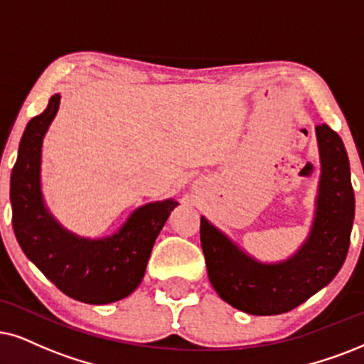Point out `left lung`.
<instances>
[{"instance_id": "1", "label": "left lung", "mask_w": 364, "mask_h": 364, "mask_svg": "<svg viewBox=\"0 0 364 364\" xmlns=\"http://www.w3.org/2000/svg\"><path fill=\"white\" fill-rule=\"evenodd\" d=\"M321 181L316 218L301 250L280 264H260L201 218L200 240L210 282L238 311L275 316L292 311L326 287L346 260L354 220V191L344 144L328 124L316 127Z\"/></svg>"}]
</instances>
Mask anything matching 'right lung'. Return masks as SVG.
<instances>
[{"label":"right lung","mask_w":364,"mask_h":364,"mask_svg":"<svg viewBox=\"0 0 364 364\" xmlns=\"http://www.w3.org/2000/svg\"><path fill=\"white\" fill-rule=\"evenodd\" d=\"M55 94L26 126L11 171L13 230L25 255L65 296L87 304H109L134 292L144 277L161 228L178 203L141 206L116 235L87 240L63 230L45 208L40 191L41 141L58 110Z\"/></svg>","instance_id":"1"}]
</instances>
